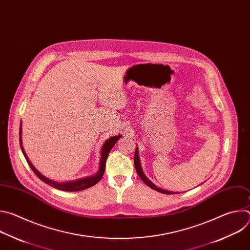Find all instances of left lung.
<instances>
[{
  "instance_id": "obj_1",
  "label": "left lung",
  "mask_w": 250,
  "mask_h": 250,
  "mask_svg": "<svg viewBox=\"0 0 250 250\" xmlns=\"http://www.w3.org/2000/svg\"><path fill=\"white\" fill-rule=\"evenodd\" d=\"M134 167H135V170L139 176L140 179L144 181L148 187H150L151 189L157 191V192H160V193H163V194H179V193H175V192H172V191H168V190H165V189H161L159 187H157L155 184H153L148 178L146 176V174L144 173V171H142V168H141V165H140V160H139V154H138V148L136 146V149H135V153H134Z\"/></svg>"
}]
</instances>
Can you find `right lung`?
<instances>
[{
	"label": "right lung",
	"mask_w": 250,
	"mask_h": 250,
	"mask_svg": "<svg viewBox=\"0 0 250 250\" xmlns=\"http://www.w3.org/2000/svg\"><path fill=\"white\" fill-rule=\"evenodd\" d=\"M21 125H20V146H21V149L28 163V165L30 166V168L32 169V171L34 172V174L37 175L40 179L42 181H43L44 183L48 184L49 186L55 188V189H58V190H61V191H66V192H76V191H82V190H85V189H88L92 186H94L95 184H97L101 179L102 177L104 175V167H105V161H106V158H108V155L111 151V149L113 148V146H115L116 142L121 138L122 135H115V136H112L110 138L106 139L104 145L101 148V157H100V163H99V169L97 171L96 174L94 175H91V176H88V177H84V178H80V179H77V180H74V181H66V182H57V181H53L51 179H49V178L45 177L44 175H42L37 168H35L32 163L29 161L27 155L25 154V151L23 149V146H22V140H21Z\"/></svg>",
	"instance_id": "add662e5"
}]
</instances>
